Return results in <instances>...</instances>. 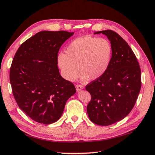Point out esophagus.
<instances>
[{
	"label": "esophagus",
	"mask_w": 155,
	"mask_h": 155,
	"mask_svg": "<svg viewBox=\"0 0 155 155\" xmlns=\"http://www.w3.org/2000/svg\"><path fill=\"white\" fill-rule=\"evenodd\" d=\"M83 87H83V85H78V84L76 85V89H77L78 92H79V91H81L82 89H83Z\"/></svg>",
	"instance_id": "1"
}]
</instances>
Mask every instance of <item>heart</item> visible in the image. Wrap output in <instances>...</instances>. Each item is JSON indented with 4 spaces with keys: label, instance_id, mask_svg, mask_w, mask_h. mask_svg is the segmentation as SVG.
<instances>
[{
    "label": "heart",
    "instance_id": "b5f03b06",
    "mask_svg": "<svg viewBox=\"0 0 155 155\" xmlns=\"http://www.w3.org/2000/svg\"><path fill=\"white\" fill-rule=\"evenodd\" d=\"M112 55V48L109 41L86 36L72 41L66 48L65 54L58 55L57 61L65 79L74 81L81 70L82 81L89 77L96 80L106 72Z\"/></svg>",
    "mask_w": 155,
    "mask_h": 155
}]
</instances>
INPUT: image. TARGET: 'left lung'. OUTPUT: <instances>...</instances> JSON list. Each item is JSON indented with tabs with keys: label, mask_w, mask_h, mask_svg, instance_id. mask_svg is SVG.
Here are the masks:
<instances>
[{
	"label": "left lung",
	"mask_w": 155,
	"mask_h": 155,
	"mask_svg": "<svg viewBox=\"0 0 155 155\" xmlns=\"http://www.w3.org/2000/svg\"><path fill=\"white\" fill-rule=\"evenodd\" d=\"M110 41L112 55L104 76L86 85L91 94L87 106L90 121L110 126L124 119L133 108L141 90V69L130 47L112 30L96 31Z\"/></svg>",
	"instance_id": "obj_1"
}]
</instances>
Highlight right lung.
<instances>
[{
	"label": "right lung",
	"instance_id": "add662e5",
	"mask_svg": "<svg viewBox=\"0 0 155 155\" xmlns=\"http://www.w3.org/2000/svg\"><path fill=\"white\" fill-rule=\"evenodd\" d=\"M74 32L41 31L19 47L9 80L18 107L36 122L51 124L62 116L69 98L76 93L72 83L61 77L58 53Z\"/></svg>",
	"mask_w": 155,
	"mask_h": 155
}]
</instances>
